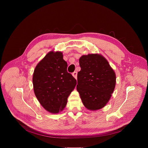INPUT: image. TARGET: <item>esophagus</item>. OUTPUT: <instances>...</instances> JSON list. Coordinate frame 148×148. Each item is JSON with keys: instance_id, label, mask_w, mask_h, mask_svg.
I'll list each match as a JSON object with an SVG mask.
<instances>
[{"instance_id": "1", "label": "esophagus", "mask_w": 148, "mask_h": 148, "mask_svg": "<svg viewBox=\"0 0 148 148\" xmlns=\"http://www.w3.org/2000/svg\"><path fill=\"white\" fill-rule=\"evenodd\" d=\"M73 76L75 78V79H77V71H74V72H73Z\"/></svg>"}]
</instances>
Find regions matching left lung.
<instances>
[{
  "mask_svg": "<svg viewBox=\"0 0 148 148\" xmlns=\"http://www.w3.org/2000/svg\"><path fill=\"white\" fill-rule=\"evenodd\" d=\"M79 62L77 90L82 102L90 110H99L107 103L114 90L115 74L107 60L97 54L82 56Z\"/></svg>",
  "mask_w": 148,
  "mask_h": 148,
  "instance_id": "8db88e82",
  "label": "left lung"
}]
</instances>
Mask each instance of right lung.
<instances>
[{"mask_svg": "<svg viewBox=\"0 0 148 148\" xmlns=\"http://www.w3.org/2000/svg\"><path fill=\"white\" fill-rule=\"evenodd\" d=\"M67 63L61 52H49L34 71V92L40 104L51 113H58L66 107L67 98L77 80L67 72Z\"/></svg>", "mask_w": 148, "mask_h": 148, "instance_id": "right-lung-1", "label": "right lung"}]
</instances>
